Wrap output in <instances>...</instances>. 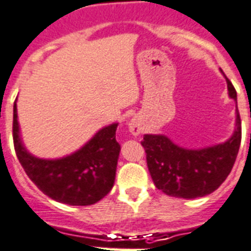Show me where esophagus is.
<instances>
[{"instance_id":"obj_1","label":"esophagus","mask_w":251,"mask_h":251,"mask_svg":"<svg viewBox=\"0 0 251 251\" xmlns=\"http://www.w3.org/2000/svg\"><path fill=\"white\" fill-rule=\"evenodd\" d=\"M128 127H129L130 133L134 134V136H138V134L144 130V126H142V122L138 119V118L134 117L133 119H130L129 124H128Z\"/></svg>"}]
</instances>
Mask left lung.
<instances>
[{
  "instance_id": "left-lung-1",
  "label": "left lung",
  "mask_w": 251,
  "mask_h": 251,
  "mask_svg": "<svg viewBox=\"0 0 251 251\" xmlns=\"http://www.w3.org/2000/svg\"><path fill=\"white\" fill-rule=\"evenodd\" d=\"M228 95L236 101L235 87L226 76ZM241 144V119L236 110V129L223 144L200 150H188L173 144L163 134H145L141 145L154 185L169 196L196 199L209 195L232 171Z\"/></svg>"
}]
</instances>
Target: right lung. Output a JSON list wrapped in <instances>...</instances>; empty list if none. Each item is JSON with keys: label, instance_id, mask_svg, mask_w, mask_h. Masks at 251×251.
Returning a JSON list of instances; mask_svg holds the SVG:
<instances>
[{"label": "right lung", "instance_id": "right-lung-1", "mask_svg": "<svg viewBox=\"0 0 251 251\" xmlns=\"http://www.w3.org/2000/svg\"><path fill=\"white\" fill-rule=\"evenodd\" d=\"M118 124L102 128L74 154L55 160L38 159L23 146L19 134L16 100L12 138L16 156L33 183L56 201L86 206L100 201L114 186L121 145L115 140Z\"/></svg>", "mask_w": 251, "mask_h": 251}]
</instances>
